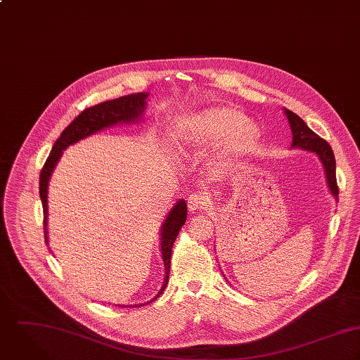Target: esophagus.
Returning a JSON list of instances; mask_svg holds the SVG:
<instances>
[{"mask_svg": "<svg viewBox=\"0 0 360 360\" xmlns=\"http://www.w3.org/2000/svg\"><path fill=\"white\" fill-rule=\"evenodd\" d=\"M209 203V199L207 196L202 195V193H192L189 198H188V207L191 212H196V210H202V209H206Z\"/></svg>", "mask_w": 360, "mask_h": 360, "instance_id": "34e87169", "label": "esophagus"}]
</instances>
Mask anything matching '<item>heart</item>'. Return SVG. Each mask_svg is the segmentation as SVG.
Here are the masks:
<instances>
[{"label": "heart", "mask_w": 360, "mask_h": 360, "mask_svg": "<svg viewBox=\"0 0 360 360\" xmlns=\"http://www.w3.org/2000/svg\"><path fill=\"white\" fill-rule=\"evenodd\" d=\"M262 136L259 124L231 105L193 112L179 127V139L188 147L205 148L219 143L217 157L224 165L250 154L262 142Z\"/></svg>", "instance_id": "1"}]
</instances>
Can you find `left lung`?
I'll return each instance as SVG.
<instances>
[{
    "label": "left lung",
    "mask_w": 360,
    "mask_h": 360,
    "mask_svg": "<svg viewBox=\"0 0 360 360\" xmlns=\"http://www.w3.org/2000/svg\"><path fill=\"white\" fill-rule=\"evenodd\" d=\"M284 112L287 115L289 127L292 131V147H299L302 150H307L319 155L324 167L328 188L333 196L337 199L340 189H338L337 176H335V157L331 146L324 139H321L319 135H316L299 115H296L295 112H292L287 108H284Z\"/></svg>",
    "instance_id": "1"
}]
</instances>
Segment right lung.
Masks as SVG:
<instances>
[{"mask_svg":"<svg viewBox=\"0 0 360 360\" xmlns=\"http://www.w3.org/2000/svg\"><path fill=\"white\" fill-rule=\"evenodd\" d=\"M148 93H136V94H129L124 96L115 100L104 101L97 105H93L90 108H86L82 111L72 122L63 131L61 136L57 139V142L53 146L51 153L49 158L46 160L41 172H40V199L43 205V214H44V236H46V243H49V236H47V189H49V181L50 176L58 162V160L63 155V151L73 143H77L79 141L97 134L101 129L114 127L117 124H131L138 121L143 115L144 108H146V98ZM186 202L181 199L176 202V205L172 207L168 217L165 218L162 228H161V255H162V262L165 267V278H164V285L160 289L158 295L154 296L150 302L157 299L167 287L168 278H169V267H171V250L172 245L179 233V229L186 221ZM148 302V303H150ZM142 306V304H139ZM136 307V306H135Z\"/></svg>","mask_w":360,"mask_h":360,"instance_id":"obj_1","label":"right lung"}]
</instances>
